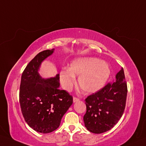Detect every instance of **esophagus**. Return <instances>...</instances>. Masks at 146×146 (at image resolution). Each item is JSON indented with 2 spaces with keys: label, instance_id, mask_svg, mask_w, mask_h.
Masks as SVG:
<instances>
[{
  "label": "esophagus",
  "instance_id": "obj_1",
  "mask_svg": "<svg viewBox=\"0 0 146 146\" xmlns=\"http://www.w3.org/2000/svg\"><path fill=\"white\" fill-rule=\"evenodd\" d=\"M79 100H80V99H79V98H76V97H74V98H73V102H74V103H76V102L78 101Z\"/></svg>",
  "mask_w": 146,
  "mask_h": 146
}]
</instances>
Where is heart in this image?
<instances>
[{
    "label": "heart",
    "mask_w": 146,
    "mask_h": 146,
    "mask_svg": "<svg viewBox=\"0 0 146 146\" xmlns=\"http://www.w3.org/2000/svg\"><path fill=\"white\" fill-rule=\"evenodd\" d=\"M111 70L106 61L94 57L79 58L73 60L70 68H63L60 72V80L63 87L70 91L78 83L85 94H94L104 87L110 76Z\"/></svg>",
    "instance_id": "obj_1"
}]
</instances>
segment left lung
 Masks as SVG:
<instances>
[{"label":"left lung","instance_id":"1","mask_svg":"<svg viewBox=\"0 0 146 146\" xmlns=\"http://www.w3.org/2000/svg\"><path fill=\"white\" fill-rule=\"evenodd\" d=\"M127 92V83L122 68L113 81L86 98V111L83 121L86 129L97 134L111 129L124 113Z\"/></svg>","mask_w":146,"mask_h":146}]
</instances>
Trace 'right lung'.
<instances>
[{
	"label": "right lung",
	"instance_id": "right-lung-1",
	"mask_svg": "<svg viewBox=\"0 0 146 146\" xmlns=\"http://www.w3.org/2000/svg\"><path fill=\"white\" fill-rule=\"evenodd\" d=\"M54 48L38 54L24 70L20 86L19 101L23 117L36 131L48 133L59 127L73 98L67 92L60 90V74L42 78L38 73L42 61Z\"/></svg>",
	"mask_w": 146,
	"mask_h": 146
}]
</instances>
